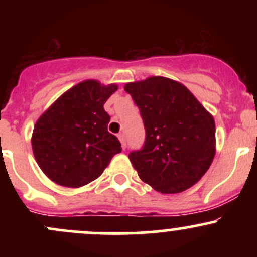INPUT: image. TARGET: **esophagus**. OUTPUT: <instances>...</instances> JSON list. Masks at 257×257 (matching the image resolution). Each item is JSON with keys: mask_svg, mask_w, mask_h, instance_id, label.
<instances>
[{"mask_svg": "<svg viewBox=\"0 0 257 257\" xmlns=\"http://www.w3.org/2000/svg\"><path fill=\"white\" fill-rule=\"evenodd\" d=\"M118 138H119V141H120V143H121V148H123V149H125V148H126V141H125V136H124V133H119Z\"/></svg>", "mask_w": 257, "mask_h": 257, "instance_id": "esophagus-1", "label": "esophagus"}]
</instances>
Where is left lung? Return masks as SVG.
Instances as JSON below:
<instances>
[{
    "instance_id": "8db88e82",
    "label": "left lung",
    "mask_w": 257,
    "mask_h": 257,
    "mask_svg": "<svg viewBox=\"0 0 257 257\" xmlns=\"http://www.w3.org/2000/svg\"><path fill=\"white\" fill-rule=\"evenodd\" d=\"M124 89L144 123L143 147L129 153L139 178L163 194L180 193L198 183L215 155L214 118L175 80L150 77Z\"/></svg>"
}]
</instances>
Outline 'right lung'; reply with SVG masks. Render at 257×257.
I'll use <instances>...</instances> for the list:
<instances>
[{
  "label": "right lung",
  "instance_id": "obj_1",
  "mask_svg": "<svg viewBox=\"0 0 257 257\" xmlns=\"http://www.w3.org/2000/svg\"><path fill=\"white\" fill-rule=\"evenodd\" d=\"M116 85L84 80L64 93L36 123L32 149L38 165L59 185L79 188L102 175L121 152L120 142L108 132L104 103Z\"/></svg>",
  "mask_w": 257,
  "mask_h": 257
}]
</instances>
